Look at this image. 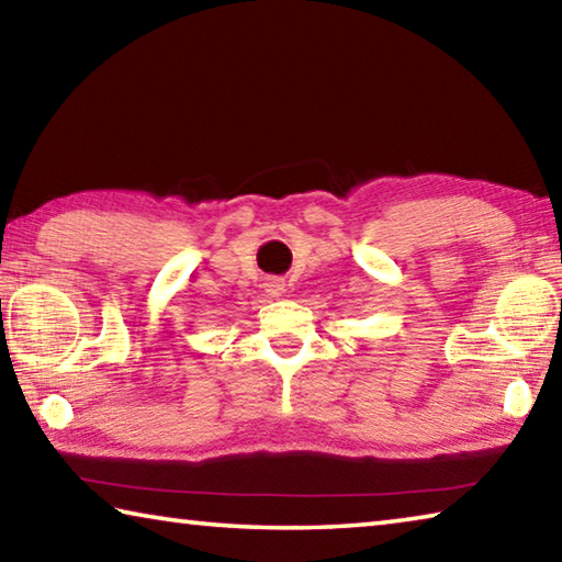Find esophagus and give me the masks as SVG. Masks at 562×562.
I'll use <instances>...</instances> for the list:
<instances>
[{"instance_id": "obj_1", "label": "esophagus", "mask_w": 562, "mask_h": 562, "mask_svg": "<svg viewBox=\"0 0 562 562\" xmlns=\"http://www.w3.org/2000/svg\"><path fill=\"white\" fill-rule=\"evenodd\" d=\"M265 290H268L270 297H282V294H284V280L270 278L268 282H265Z\"/></svg>"}]
</instances>
